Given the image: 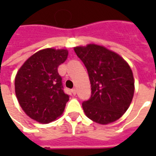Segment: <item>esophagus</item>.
<instances>
[{"instance_id":"esophagus-1","label":"esophagus","mask_w":156,"mask_h":156,"mask_svg":"<svg viewBox=\"0 0 156 156\" xmlns=\"http://www.w3.org/2000/svg\"><path fill=\"white\" fill-rule=\"evenodd\" d=\"M72 93H73V94L75 95L76 94H77V88H73V89H72Z\"/></svg>"}]
</instances>
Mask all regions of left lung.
Segmentation results:
<instances>
[{"label":"left lung","mask_w":156,"mask_h":156,"mask_svg":"<svg viewBox=\"0 0 156 156\" xmlns=\"http://www.w3.org/2000/svg\"><path fill=\"white\" fill-rule=\"evenodd\" d=\"M74 51L91 83V96L82 104L85 115L98 124L115 122L126 112L134 96L130 67L119 55L98 45L77 47Z\"/></svg>","instance_id":"8db88e82"}]
</instances>
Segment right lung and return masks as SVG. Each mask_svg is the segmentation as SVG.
<instances>
[{
    "instance_id": "1",
    "label": "right lung",
    "mask_w": 156,
    "mask_h": 156,
    "mask_svg": "<svg viewBox=\"0 0 156 156\" xmlns=\"http://www.w3.org/2000/svg\"><path fill=\"white\" fill-rule=\"evenodd\" d=\"M68 55L65 49H43L30 57L16 73L15 91L19 104L39 123L54 121L64 111L69 95L63 91L58 68Z\"/></svg>"
}]
</instances>
